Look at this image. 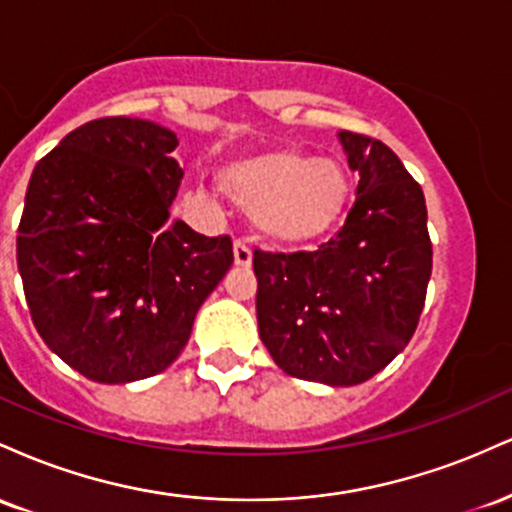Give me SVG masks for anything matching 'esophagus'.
Returning <instances> with one entry per match:
<instances>
[{"mask_svg": "<svg viewBox=\"0 0 512 512\" xmlns=\"http://www.w3.org/2000/svg\"><path fill=\"white\" fill-rule=\"evenodd\" d=\"M233 260H236V267L243 269H248L252 264V250L245 240H236V243H233Z\"/></svg>", "mask_w": 512, "mask_h": 512, "instance_id": "esophagus-1", "label": "esophagus"}]
</instances>
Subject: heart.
Here are the masks:
<instances>
[{
    "label": "heart",
    "instance_id": "b5f03b06",
    "mask_svg": "<svg viewBox=\"0 0 512 512\" xmlns=\"http://www.w3.org/2000/svg\"><path fill=\"white\" fill-rule=\"evenodd\" d=\"M219 185L252 214L255 231L281 248H303L330 236L351 202V178L342 163L291 146L226 163Z\"/></svg>",
    "mask_w": 512,
    "mask_h": 512
}]
</instances>
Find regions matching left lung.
Returning <instances> with one entry per match:
<instances>
[{
    "instance_id": "1",
    "label": "left lung",
    "mask_w": 512,
    "mask_h": 512,
    "mask_svg": "<svg viewBox=\"0 0 512 512\" xmlns=\"http://www.w3.org/2000/svg\"><path fill=\"white\" fill-rule=\"evenodd\" d=\"M358 173L342 231L315 252L255 250L257 325L274 363L330 387L366 383L409 344L433 250L426 199L378 139L339 132Z\"/></svg>"
}]
</instances>
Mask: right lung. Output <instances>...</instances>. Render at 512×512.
<instances>
[{
    "instance_id": "right-lung-1",
    "label": "right lung",
    "mask_w": 512,
    "mask_h": 512,
    "mask_svg": "<svg viewBox=\"0 0 512 512\" xmlns=\"http://www.w3.org/2000/svg\"><path fill=\"white\" fill-rule=\"evenodd\" d=\"M175 146L156 122L103 117L69 132L28 182L16 238L28 310L50 351L93 383L166 370L233 264L231 238L170 221Z\"/></svg>"
}]
</instances>
